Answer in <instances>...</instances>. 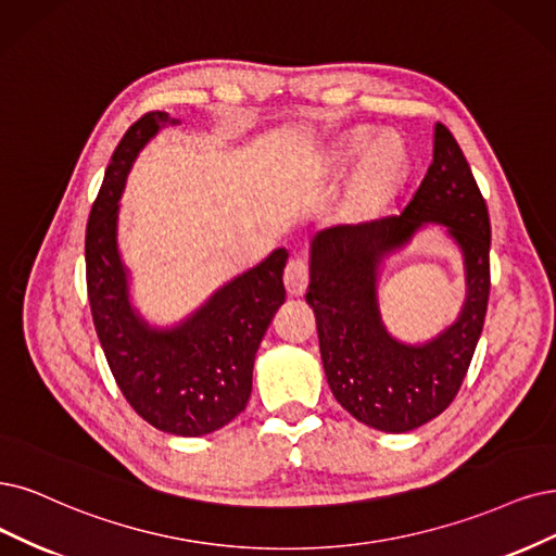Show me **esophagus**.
<instances>
[{"label": "esophagus", "mask_w": 556, "mask_h": 556, "mask_svg": "<svg viewBox=\"0 0 556 556\" xmlns=\"http://www.w3.org/2000/svg\"><path fill=\"white\" fill-rule=\"evenodd\" d=\"M283 283L289 295H302L306 291V286H309V263L300 256H293L286 263Z\"/></svg>", "instance_id": "obj_1"}]
</instances>
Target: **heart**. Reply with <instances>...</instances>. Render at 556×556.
I'll return each instance as SVG.
<instances>
[{"instance_id":"1","label":"heart","mask_w":556,"mask_h":556,"mask_svg":"<svg viewBox=\"0 0 556 556\" xmlns=\"http://www.w3.org/2000/svg\"><path fill=\"white\" fill-rule=\"evenodd\" d=\"M374 135L359 130L348 137L343 153L348 160L364 157L374 148ZM405 172V151L401 141L394 137H384L376 143V149L368 155L362 176H359V192L364 197H380L389 192L399 182Z\"/></svg>"}]
</instances>
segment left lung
Masks as SVG:
<instances>
[{
	"instance_id": "left-lung-1",
	"label": "left lung",
	"mask_w": 556,
	"mask_h": 556,
	"mask_svg": "<svg viewBox=\"0 0 556 556\" xmlns=\"http://www.w3.org/2000/svg\"><path fill=\"white\" fill-rule=\"evenodd\" d=\"M447 226L464 250L468 300L459 320L433 342L407 346L386 334L375 267L424 223ZM306 304L316 314L320 357L334 399L357 421L407 433L456 399L483 330L490 298V217L454 135L435 123L433 162L405 208L320 231L312 242Z\"/></svg>"
}]
</instances>
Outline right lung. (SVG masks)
<instances>
[{"mask_svg":"<svg viewBox=\"0 0 556 556\" xmlns=\"http://www.w3.org/2000/svg\"><path fill=\"white\" fill-rule=\"evenodd\" d=\"M167 112H149L118 141L87 224V291L96 332L118 389L157 430L197 438L238 417L252 394L254 357L286 300V250L219 289L174 330H151L130 306L116 247L118 199L137 153Z\"/></svg>","mask_w":556,"mask_h":556,"instance_id":"right-lung-1","label":"right lung"}]
</instances>
